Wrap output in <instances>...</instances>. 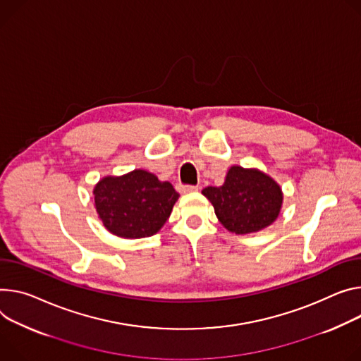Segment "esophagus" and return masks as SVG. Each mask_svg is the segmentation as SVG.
<instances>
[{
    "label": "esophagus",
    "mask_w": 361,
    "mask_h": 361,
    "mask_svg": "<svg viewBox=\"0 0 361 361\" xmlns=\"http://www.w3.org/2000/svg\"><path fill=\"white\" fill-rule=\"evenodd\" d=\"M200 187L199 185H187V184H181L178 185L180 192H191V191H197Z\"/></svg>",
    "instance_id": "1"
}]
</instances>
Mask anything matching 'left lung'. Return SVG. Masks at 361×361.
I'll use <instances>...</instances> for the list:
<instances>
[{
    "label": "left lung",
    "mask_w": 361,
    "mask_h": 361,
    "mask_svg": "<svg viewBox=\"0 0 361 361\" xmlns=\"http://www.w3.org/2000/svg\"><path fill=\"white\" fill-rule=\"evenodd\" d=\"M228 232L246 235L272 224L282 206L281 187L257 170L232 167L224 184L202 191Z\"/></svg>",
    "instance_id": "left-lung-1"
}]
</instances>
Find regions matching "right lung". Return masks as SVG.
Segmentation results:
<instances>
[{"label": "right lung", "mask_w": 361, "mask_h": 361, "mask_svg": "<svg viewBox=\"0 0 361 361\" xmlns=\"http://www.w3.org/2000/svg\"><path fill=\"white\" fill-rule=\"evenodd\" d=\"M93 194L104 226L126 239L155 235L170 217L180 195L169 181H159L144 170L105 177L96 184Z\"/></svg>", "instance_id": "obj_1"}]
</instances>
